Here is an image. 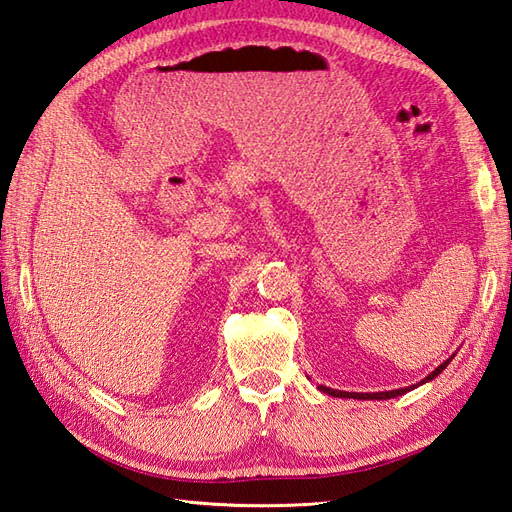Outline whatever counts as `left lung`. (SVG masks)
<instances>
[{"instance_id":"1","label":"left lung","mask_w":512,"mask_h":512,"mask_svg":"<svg viewBox=\"0 0 512 512\" xmlns=\"http://www.w3.org/2000/svg\"><path fill=\"white\" fill-rule=\"evenodd\" d=\"M449 361L451 359H447L445 363H440V366L429 374L427 379H423L420 383H427V381H431L434 377H438V374L445 370L447 366H449ZM414 388V385H412ZM412 388H401V390H392V392H366V394H359V392H342V390H331V388H324V385H320V390L324 392V394H331V396H342V399H370V401H381V399H394V396H401V394H405V392H410Z\"/></svg>"}]
</instances>
